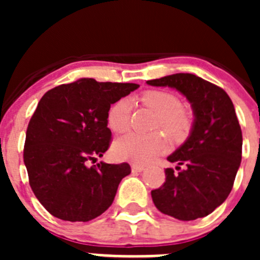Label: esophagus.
<instances>
[{"label": "esophagus", "instance_id": "34e87169", "mask_svg": "<svg viewBox=\"0 0 260 260\" xmlns=\"http://www.w3.org/2000/svg\"><path fill=\"white\" fill-rule=\"evenodd\" d=\"M132 171L134 172V173H141V172L144 171V167H143V165L133 164V165H132Z\"/></svg>", "mask_w": 260, "mask_h": 260}]
</instances>
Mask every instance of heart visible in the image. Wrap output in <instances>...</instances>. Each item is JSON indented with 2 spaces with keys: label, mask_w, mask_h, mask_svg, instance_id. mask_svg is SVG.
Listing matches in <instances>:
<instances>
[{
  "label": "heart",
  "mask_w": 260,
  "mask_h": 260,
  "mask_svg": "<svg viewBox=\"0 0 260 260\" xmlns=\"http://www.w3.org/2000/svg\"><path fill=\"white\" fill-rule=\"evenodd\" d=\"M141 102L158 116L156 126L164 130L173 139L180 141L187 135L191 126L189 114L180 110V100L167 91H147ZM130 122V102L122 98L109 108L107 114L108 127L113 133L126 130ZM168 146L167 138L160 133L138 135L128 133L117 138L112 146V152L117 160L146 164L155 158Z\"/></svg>",
  "instance_id": "obj_1"
}]
</instances>
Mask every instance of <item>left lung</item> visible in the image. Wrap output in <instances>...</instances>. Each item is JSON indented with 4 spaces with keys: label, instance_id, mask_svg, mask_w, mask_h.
<instances>
[{
    "label": "left lung",
    "instance_id": "8db88e82",
    "mask_svg": "<svg viewBox=\"0 0 260 260\" xmlns=\"http://www.w3.org/2000/svg\"><path fill=\"white\" fill-rule=\"evenodd\" d=\"M182 93L194 113L191 132L168 161L165 182L152 190L160 212L190 221L210 215L228 198L242 157V132L234 105L224 89L194 74L180 73L147 80Z\"/></svg>",
    "mask_w": 260,
    "mask_h": 260
}]
</instances>
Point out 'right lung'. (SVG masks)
Returning <instances> with one entry per match:
<instances>
[{
  "label": "right lung",
  "mask_w": 260,
  "mask_h": 260,
  "mask_svg": "<svg viewBox=\"0 0 260 260\" xmlns=\"http://www.w3.org/2000/svg\"><path fill=\"white\" fill-rule=\"evenodd\" d=\"M135 83L91 78L49 89L31 117L24 143L29 186L45 210L65 221H89L110 207L127 162L88 167L108 150L110 105L138 88Z\"/></svg>",
  "instance_id": "obj_1"
}]
</instances>
